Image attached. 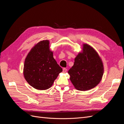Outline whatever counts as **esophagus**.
Here are the masks:
<instances>
[{"instance_id": "esophagus-1", "label": "esophagus", "mask_w": 124, "mask_h": 124, "mask_svg": "<svg viewBox=\"0 0 124 124\" xmlns=\"http://www.w3.org/2000/svg\"><path fill=\"white\" fill-rule=\"evenodd\" d=\"M67 71V69L66 68H63L62 69V72H63V73L66 72Z\"/></svg>"}]
</instances>
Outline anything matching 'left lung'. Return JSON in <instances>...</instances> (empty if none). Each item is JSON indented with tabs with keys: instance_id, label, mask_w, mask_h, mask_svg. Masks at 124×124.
<instances>
[{
	"instance_id": "left-lung-1",
	"label": "left lung",
	"mask_w": 124,
	"mask_h": 124,
	"mask_svg": "<svg viewBox=\"0 0 124 124\" xmlns=\"http://www.w3.org/2000/svg\"><path fill=\"white\" fill-rule=\"evenodd\" d=\"M83 46V52L75 58L74 65L68 73L75 88L79 91H88L100 83L104 68L97 52L87 44Z\"/></svg>"
}]
</instances>
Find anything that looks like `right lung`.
Segmentation results:
<instances>
[{
  "label": "right lung",
  "instance_id": "1",
  "mask_svg": "<svg viewBox=\"0 0 124 124\" xmlns=\"http://www.w3.org/2000/svg\"><path fill=\"white\" fill-rule=\"evenodd\" d=\"M49 41H41L33 46L25 60L23 73L28 84L38 90L50 88L62 69L50 50Z\"/></svg>",
  "mask_w": 124,
  "mask_h": 124
}]
</instances>
